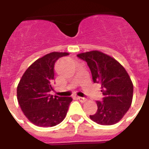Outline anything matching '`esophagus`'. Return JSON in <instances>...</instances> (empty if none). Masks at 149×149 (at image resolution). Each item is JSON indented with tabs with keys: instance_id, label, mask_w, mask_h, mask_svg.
<instances>
[{
	"instance_id": "1",
	"label": "esophagus",
	"mask_w": 149,
	"mask_h": 149,
	"mask_svg": "<svg viewBox=\"0 0 149 149\" xmlns=\"http://www.w3.org/2000/svg\"><path fill=\"white\" fill-rule=\"evenodd\" d=\"M77 99L79 100V101L81 102H84L87 101V99L86 98H84V97H80V96H78L77 97Z\"/></svg>"
}]
</instances>
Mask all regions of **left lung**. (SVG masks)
<instances>
[{"mask_svg":"<svg viewBox=\"0 0 149 149\" xmlns=\"http://www.w3.org/2000/svg\"><path fill=\"white\" fill-rule=\"evenodd\" d=\"M87 62L94 83L101 84L103 97L97 101L96 113L90 118L102 125H114L122 119L132 103L133 85L124 67L114 58L98 50L77 55Z\"/></svg>","mask_w":149,"mask_h":149,"instance_id":"1","label":"left lung"}]
</instances>
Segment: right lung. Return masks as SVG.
<instances>
[{
    "label": "right lung",
    "instance_id": "right-lung-1",
    "mask_svg": "<svg viewBox=\"0 0 149 149\" xmlns=\"http://www.w3.org/2000/svg\"><path fill=\"white\" fill-rule=\"evenodd\" d=\"M68 53L53 52L28 67L17 87V100L30 122L41 127H52L65 118L71 97L49 94L53 91L55 62Z\"/></svg>",
    "mask_w": 149,
    "mask_h": 149
}]
</instances>
